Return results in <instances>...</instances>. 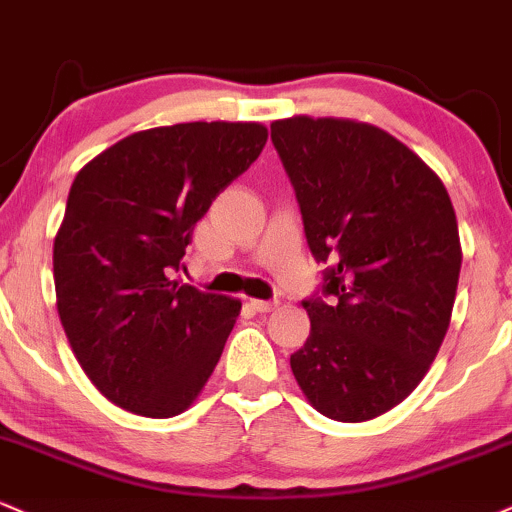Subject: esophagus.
I'll return each instance as SVG.
<instances>
[{"mask_svg": "<svg viewBox=\"0 0 512 512\" xmlns=\"http://www.w3.org/2000/svg\"><path fill=\"white\" fill-rule=\"evenodd\" d=\"M249 306L258 314H270V311L278 309V302H263V299H249Z\"/></svg>", "mask_w": 512, "mask_h": 512, "instance_id": "34e87169", "label": "esophagus"}]
</instances>
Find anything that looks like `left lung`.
Returning a JSON list of instances; mask_svg holds the SVG:
<instances>
[{
  "label": "left lung",
  "mask_w": 512,
  "mask_h": 512,
  "mask_svg": "<svg viewBox=\"0 0 512 512\" xmlns=\"http://www.w3.org/2000/svg\"><path fill=\"white\" fill-rule=\"evenodd\" d=\"M302 210L306 242L326 270L306 299L311 333L290 357L316 412L369 422L400 405L436 359L453 314L462 246L438 174L388 131L357 119L270 124Z\"/></svg>",
  "instance_id": "obj_1"
}]
</instances>
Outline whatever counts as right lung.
Segmentation results:
<instances>
[{
    "instance_id": "1",
    "label": "right lung",
    "mask_w": 512,
    "mask_h": 512,
    "mask_svg": "<svg viewBox=\"0 0 512 512\" xmlns=\"http://www.w3.org/2000/svg\"><path fill=\"white\" fill-rule=\"evenodd\" d=\"M266 141L258 122L155 126L76 174L52 251L57 311L81 369L122 410L177 417L213 374L242 302L172 273Z\"/></svg>"
}]
</instances>
